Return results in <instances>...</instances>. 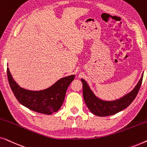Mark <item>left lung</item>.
Segmentation results:
<instances>
[{"label": "left lung", "instance_id": "1", "mask_svg": "<svg viewBox=\"0 0 147 147\" xmlns=\"http://www.w3.org/2000/svg\"><path fill=\"white\" fill-rule=\"evenodd\" d=\"M142 78H143V76H142L137 85L131 92H130L129 94L120 99L112 102L102 101L96 98L90 90V88L88 87L86 82L84 80L82 79V82L83 84V96L84 101L90 111L96 116H106L113 115V114L118 113L127 108L135 99L140 86H141Z\"/></svg>", "mask_w": 147, "mask_h": 147}]
</instances>
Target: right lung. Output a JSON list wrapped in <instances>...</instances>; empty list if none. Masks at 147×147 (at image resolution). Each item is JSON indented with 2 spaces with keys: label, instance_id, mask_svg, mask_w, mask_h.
I'll use <instances>...</instances> for the list:
<instances>
[{
  "label": "right lung",
  "instance_id": "obj_1",
  "mask_svg": "<svg viewBox=\"0 0 147 147\" xmlns=\"http://www.w3.org/2000/svg\"><path fill=\"white\" fill-rule=\"evenodd\" d=\"M7 77L12 91L20 103L33 111L51 114L61 108L65 99L68 86L75 76L63 78L47 89L41 91H30L23 89L13 79L7 67Z\"/></svg>",
  "mask_w": 147,
  "mask_h": 147
}]
</instances>
